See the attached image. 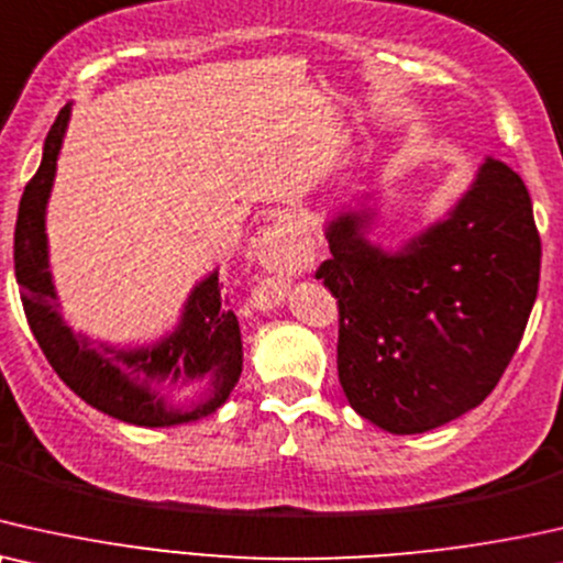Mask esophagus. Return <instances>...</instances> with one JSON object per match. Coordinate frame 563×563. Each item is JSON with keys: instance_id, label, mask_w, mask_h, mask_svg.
I'll return each mask as SVG.
<instances>
[{"instance_id": "obj_1", "label": "esophagus", "mask_w": 563, "mask_h": 563, "mask_svg": "<svg viewBox=\"0 0 563 563\" xmlns=\"http://www.w3.org/2000/svg\"><path fill=\"white\" fill-rule=\"evenodd\" d=\"M257 260L262 267L269 269V273H286V269H294L301 265L303 246L294 227L286 221H277L269 229L262 231L260 244H257ZM280 298H283L280 286H277V283H269V286H262L254 290L252 303L257 306L260 311H267L280 303Z\"/></svg>"}]
</instances>
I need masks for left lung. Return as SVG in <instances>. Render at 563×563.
<instances>
[{
	"label": "left lung",
	"mask_w": 563,
	"mask_h": 563,
	"mask_svg": "<svg viewBox=\"0 0 563 563\" xmlns=\"http://www.w3.org/2000/svg\"><path fill=\"white\" fill-rule=\"evenodd\" d=\"M373 211L327 221L317 280L340 303L336 371L350 407L417 434L478 407L526 332L541 236L520 175L486 156L445 219L401 250L373 244Z\"/></svg>",
	"instance_id": "obj_1"
}]
</instances>
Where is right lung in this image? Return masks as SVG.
Segmentation results:
<instances>
[{
  "label": "right lung",
  "instance_id": "obj_1",
  "mask_svg": "<svg viewBox=\"0 0 563 563\" xmlns=\"http://www.w3.org/2000/svg\"><path fill=\"white\" fill-rule=\"evenodd\" d=\"M71 104L51 125L43 159L22 192L14 227V277L33 336L58 378L89 407L120 422L172 427L213 415L242 376V332L221 303L219 269L195 283L177 327L139 347L74 334L58 311L48 262L46 208Z\"/></svg>",
  "mask_w": 563,
  "mask_h": 563
}]
</instances>
